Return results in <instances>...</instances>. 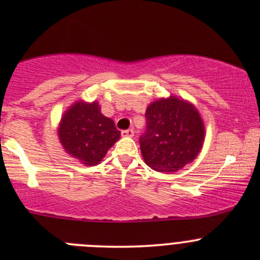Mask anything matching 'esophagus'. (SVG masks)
Listing matches in <instances>:
<instances>
[{"instance_id":"obj_1","label":"esophagus","mask_w":260,"mask_h":260,"mask_svg":"<svg viewBox=\"0 0 260 260\" xmlns=\"http://www.w3.org/2000/svg\"><path fill=\"white\" fill-rule=\"evenodd\" d=\"M121 134H122V137H129V138H132V137L134 136V131L133 129L122 131Z\"/></svg>"}]
</instances>
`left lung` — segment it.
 <instances>
[{
	"label": "left lung",
	"mask_w": 260,
	"mask_h": 260,
	"mask_svg": "<svg viewBox=\"0 0 260 260\" xmlns=\"http://www.w3.org/2000/svg\"><path fill=\"white\" fill-rule=\"evenodd\" d=\"M147 132L140 137V151L149 168L162 174L183 169L201 153L205 126L197 107L171 95L147 107Z\"/></svg>",
	"instance_id": "1"
}]
</instances>
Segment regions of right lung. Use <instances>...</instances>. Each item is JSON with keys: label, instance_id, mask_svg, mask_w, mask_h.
<instances>
[{"label": "right lung", "instance_id": "1", "mask_svg": "<svg viewBox=\"0 0 260 260\" xmlns=\"http://www.w3.org/2000/svg\"><path fill=\"white\" fill-rule=\"evenodd\" d=\"M57 134L66 153L85 166L100 164L121 137L115 122L101 113L99 103L84 100L76 101L66 110Z\"/></svg>", "mask_w": 260, "mask_h": 260}]
</instances>
